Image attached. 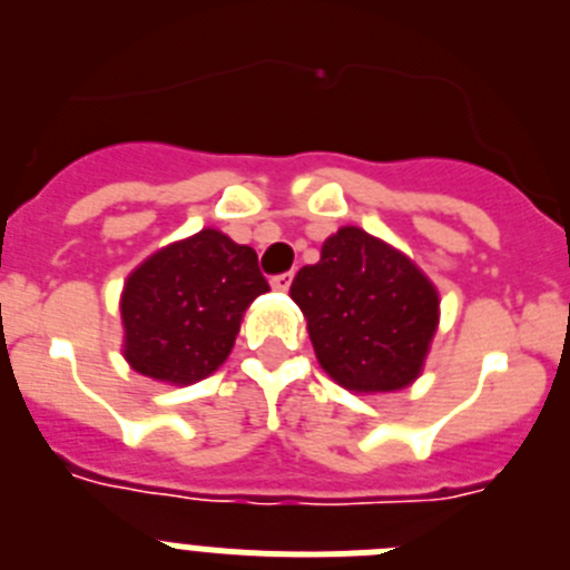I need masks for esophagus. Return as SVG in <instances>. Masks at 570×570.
<instances>
[{"label":"esophagus","instance_id":"34e87169","mask_svg":"<svg viewBox=\"0 0 570 570\" xmlns=\"http://www.w3.org/2000/svg\"><path fill=\"white\" fill-rule=\"evenodd\" d=\"M291 282H294V274H291V271H285V274L271 276V288H274V291H288Z\"/></svg>","mask_w":570,"mask_h":570}]
</instances>
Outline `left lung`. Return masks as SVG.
<instances>
[{
	"label": "left lung",
	"instance_id": "1",
	"mask_svg": "<svg viewBox=\"0 0 570 570\" xmlns=\"http://www.w3.org/2000/svg\"><path fill=\"white\" fill-rule=\"evenodd\" d=\"M291 299L308 320L320 365L360 394L414 382L440 320L425 274L360 228L325 239L320 262L294 276Z\"/></svg>",
	"mask_w": 570,
	"mask_h": 570
}]
</instances>
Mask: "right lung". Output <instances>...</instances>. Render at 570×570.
Masks as SVG:
<instances>
[{"instance_id":"1","label":"right lung","mask_w":570,"mask_h":570,"mask_svg":"<svg viewBox=\"0 0 570 570\" xmlns=\"http://www.w3.org/2000/svg\"><path fill=\"white\" fill-rule=\"evenodd\" d=\"M265 291L256 250L219 230L168 245L125 282V360L150 380H205L228 360L242 314Z\"/></svg>"}]
</instances>
